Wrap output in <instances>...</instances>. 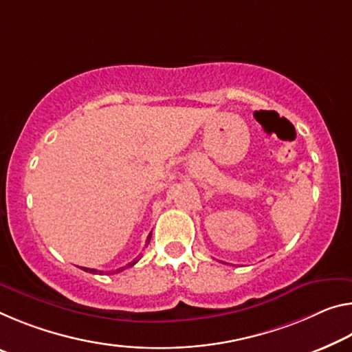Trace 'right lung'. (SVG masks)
<instances>
[{
	"label": "right lung",
	"mask_w": 352,
	"mask_h": 352,
	"mask_svg": "<svg viewBox=\"0 0 352 352\" xmlns=\"http://www.w3.org/2000/svg\"><path fill=\"white\" fill-rule=\"evenodd\" d=\"M148 239H150V236H148ZM148 239H147V243H148ZM136 261L138 260H135V261H131V263H128V266H133V265H135L136 263ZM126 267V266H125ZM125 267H120V270H117V272H119V271H124L125 270ZM81 270H85V271H89V272H94V274H97V272H100V274H102V271H97V270H89V267H81Z\"/></svg>",
	"instance_id": "obj_1"
}]
</instances>
